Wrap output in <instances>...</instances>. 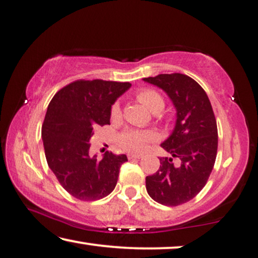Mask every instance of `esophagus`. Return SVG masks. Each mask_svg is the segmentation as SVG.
<instances>
[{
	"mask_svg": "<svg viewBox=\"0 0 258 258\" xmlns=\"http://www.w3.org/2000/svg\"><path fill=\"white\" fill-rule=\"evenodd\" d=\"M126 156H128V158H129V159H138V158H141V156H140V155H136V154H130V152H129V154L126 155Z\"/></svg>",
	"mask_w": 258,
	"mask_h": 258,
	"instance_id": "1",
	"label": "esophagus"
}]
</instances>
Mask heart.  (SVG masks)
Listing matches in <instances>:
<instances>
[{
  "instance_id": "b5f03b06",
  "label": "heart",
  "mask_w": 258,
  "mask_h": 258,
  "mask_svg": "<svg viewBox=\"0 0 258 258\" xmlns=\"http://www.w3.org/2000/svg\"><path fill=\"white\" fill-rule=\"evenodd\" d=\"M137 100L143 106L148 108L154 113L157 109H163L164 101L158 93L151 89H144L137 93ZM120 114V106L115 103L111 108V116L116 117ZM156 135L152 132H142V130H126L121 134L118 137L121 147L128 151L141 152L143 151L152 141L155 140Z\"/></svg>"
}]
</instances>
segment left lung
Returning <instances> with one entry per match:
<instances>
[{"label":"left lung","mask_w":258,"mask_h":258,"mask_svg":"<svg viewBox=\"0 0 258 258\" xmlns=\"http://www.w3.org/2000/svg\"><path fill=\"white\" fill-rule=\"evenodd\" d=\"M143 81L163 89L175 108V124L162 148L173 158H160L158 171L145 178L148 194L158 204L178 206L193 199L210 178L218 151V126L203 87L185 74H158Z\"/></svg>","instance_id":"obj_1"}]
</instances>
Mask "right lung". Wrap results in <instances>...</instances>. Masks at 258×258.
Segmentation results:
<instances>
[{"label":"right lung","mask_w":258,"mask_h":258,"mask_svg":"<svg viewBox=\"0 0 258 258\" xmlns=\"http://www.w3.org/2000/svg\"><path fill=\"white\" fill-rule=\"evenodd\" d=\"M130 83L78 80L61 88L48 104L42 138L48 167L71 196L81 201L102 199L116 186L125 155H89L94 130L110 124L111 106Z\"/></svg>","instance_id":"right-lung-1"}]
</instances>
